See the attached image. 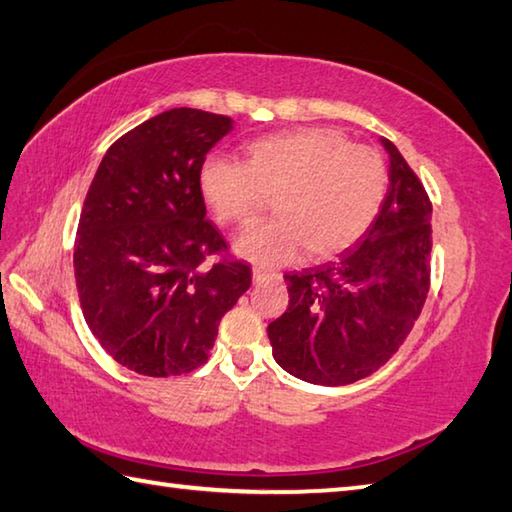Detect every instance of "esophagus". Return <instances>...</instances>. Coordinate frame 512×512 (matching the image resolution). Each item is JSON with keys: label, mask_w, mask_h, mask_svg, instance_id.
<instances>
[{"label": "esophagus", "mask_w": 512, "mask_h": 512, "mask_svg": "<svg viewBox=\"0 0 512 512\" xmlns=\"http://www.w3.org/2000/svg\"><path fill=\"white\" fill-rule=\"evenodd\" d=\"M266 279H281L279 273H270V270H264V268H255L253 270V281L255 284H262V281Z\"/></svg>", "instance_id": "esophagus-1"}]
</instances>
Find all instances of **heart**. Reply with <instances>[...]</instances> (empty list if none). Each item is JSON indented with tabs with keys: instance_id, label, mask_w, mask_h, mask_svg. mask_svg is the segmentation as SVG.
Masks as SVG:
<instances>
[{
	"instance_id": "b5f03b06",
	"label": "heart",
	"mask_w": 512,
	"mask_h": 512,
	"mask_svg": "<svg viewBox=\"0 0 512 512\" xmlns=\"http://www.w3.org/2000/svg\"><path fill=\"white\" fill-rule=\"evenodd\" d=\"M389 173L378 151L336 129L259 138L246 160H204L198 189L220 224L246 226L273 198L279 215L248 228L235 250L259 266L292 264L310 250L328 259L356 244L385 200Z\"/></svg>"
}]
</instances>
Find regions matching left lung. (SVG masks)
Wrapping results in <instances>:
<instances>
[{"label":"left lung","instance_id":"left-lung-1","mask_svg":"<svg viewBox=\"0 0 512 512\" xmlns=\"http://www.w3.org/2000/svg\"><path fill=\"white\" fill-rule=\"evenodd\" d=\"M389 154L380 211L339 262L286 273L288 310L268 325L275 361L336 387L383 367L418 321L431 284V200L400 151Z\"/></svg>","mask_w":512,"mask_h":512}]
</instances>
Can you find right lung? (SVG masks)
Instances as JSON below:
<instances>
[{
	"label": "right lung",
	"instance_id": "add662e5",
	"mask_svg": "<svg viewBox=\"0 0 512 512\" xmlns=\"http://www.w3.org/2000/svg\"><path fill=\"white\" fill-rule=\"evenodd\" d=\"M231 129V116L162 112L107 149L85 195L74 242L81 310L103 350L136 374L204 365L217 325L250 288V266L204 220L198 189L206 154Z\"/></svg>",
	"mask_w": 512,
	"mask_h": 512
}]
</instances>
